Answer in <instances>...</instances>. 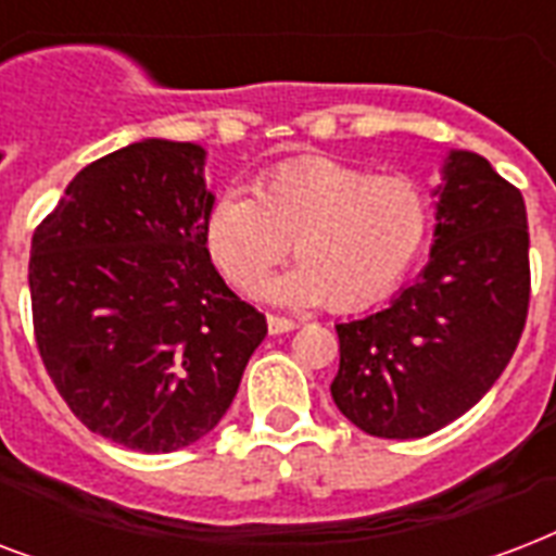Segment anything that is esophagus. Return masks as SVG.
<instances>
[{
  "mask_svg": "<svg viewBox=\"0 0 556 556\" xmlns=\"http://www.w3.org/2000/svg\"><path fill=\"white\" fill-rule=\"evenodd\" d=\"M294 329H296V320H291V317L268 315V332L270 334H286V332H294Z\"/></svg>",
  "mask_w": 556,
  "mask_h": 556,
  "instance_id": "1",
  "label": "esophagus"
}]
</instances>
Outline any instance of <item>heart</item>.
Listing matches in <instances>:
<instances>
[{
    "mask_svg": "<svg viewBox=\"0 0 556 556\" xmlns=\"http://www.w3.org/2000/svg\"><path fill=\"white\" fill-rule=\"evenodd\" d=\"M431 230V203L417 180L303 156L277 165L241 192L215 198L203 244L224 277L253 291L286 256L300 265L270 279L277 303H320L353 312L384 296L410 270Z\"/></svg>",
    "mask_w": 556,
    "mask_h": 556,
    "instance_id": "1",
    "label": "heart"
}]
</instances>
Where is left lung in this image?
<instances>
[{
	"mask_svg": "<svg viewBox=\"0 0 556 556\" xmlns=\"http://www.w3.org/2000/svg\"><path fill=\"white\" fill-rule=\"evenodd\" d=\"M434 194V244L417 282L334 326L341 364L329 391L372 438H426L466 414L514 358L528 317L522 192L481 154L452 151Z\"/></svg>",
	"mask_w": 556,
	"mask_h": 556,
	"instance_id": "8db88e82",
	"label": "left lung"
}]
</instances>
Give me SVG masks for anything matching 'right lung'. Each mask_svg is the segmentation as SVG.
Returning a JSON list of instances; mask_svg holds the SVG:
<instances>
[{
    "label": "right lung",
    "instance_id": "right-lung-1",
    "mask_svg": "<svg viewBox=\"0 0 556 556\" xmlns=\"http://www.w3.org/2000/svg\"><path fill=\"white\" fill-rule=\"evenodd\" d=\"M206 151L142 139L80 168L34 230L37 350L72 414L137 452H177L227 414L268 334L203 244Z\"/></svg>",
    "mask_w": 556,
    "mask_h": 556
}]
</instances>
